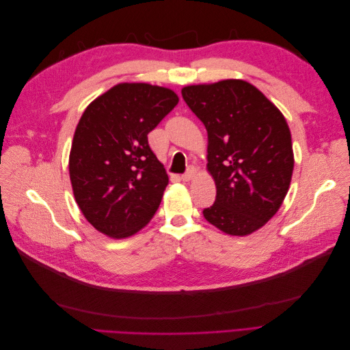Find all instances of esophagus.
Masks as SVG:
<instances>
[{"label":"esophagus","mask_w":350,"mask_h":350,"mask_svg":"<svg viewBox=\"0 0 350 350\" xmlns=\"http://www.w3.org/2000/svg\"><path fill=\"white\" fill-rule=\"evenodd\" d=\"M196 175H197V169L194 166H191V167H188V171L183 175V179L184 181H191L193 178H196Z\"/></svg>","instance_id":"1"}]
</instances>
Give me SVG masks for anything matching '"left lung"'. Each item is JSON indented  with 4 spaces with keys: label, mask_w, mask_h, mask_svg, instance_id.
<instances>
[{
    "label": "left lung",
    "mask_w": 350,
    "mask_h": 350,
    "mask_svg": "<svg viewBox=\"0 0 350 350\" xmlns=\"http://www.w3.org/2000/svg\"><path fill=\"white\" fill-rule=\"evenodd\" d=\"M181 93L207 130L216 201L203 210L204 219L228 235H251L278 213L288 194L295 163L289 125L245 80L191 84Z\"/></svg>",
    "instance_id": "1"
}]
</instances>
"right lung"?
I'll list each match as a JSON object with an SVG mask.
<instances>
[{"instance_id":"right-lung-1","label":"right lung","mask_w":350,"mask_h":350,"mask_svg":"<svg viewBox=\"0 0 350 350\" xmlns=\"http://www.w3.org/2000/svg\"><path fill=\"white\" fill-rule=\"evenodd\" d=\"M178 102L167 88L118 83L84 109L68 171L80 211L100 234L129 238L154 216L169 178L147 134Z\"/></svg>"}]
</instances>
